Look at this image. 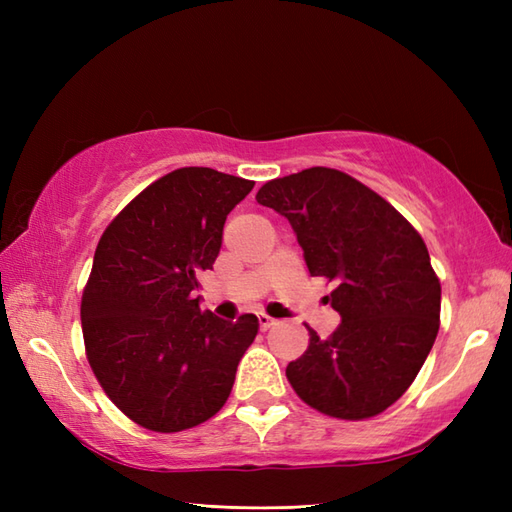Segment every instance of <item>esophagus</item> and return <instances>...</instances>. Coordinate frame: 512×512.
I'll return each instance as SVG.
<instances>
[{
	"instance_id": "obj_1",
	"label": "esophagus",
	"mask_w": 512,
	"mask_h": 512,
	"mask_svg": "<svg viewBox=\"0 0 512 512\" xmlns=\"http://www.w3.org/2000/svg\"><path fill=\"white\" fill-rule=\"evenodd\" d=\"M257 321H259V328H262V330H268V328H273V325H275V319H270L268 314H259Z\"/></svg>"
}]
</instances>
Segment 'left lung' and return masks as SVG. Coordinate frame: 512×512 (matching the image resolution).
<instances>
[{"mask_svg": "<svg viewBox=\"0 0 512 512\" xmlns=\"http://www.w3.org/2000/svg\"><path fill=\"white\" fill-rule=\"evenodd\" d=\"M257 202L290 222L312 277L341 314L330 339L288 363L292 389L341 420L385 411L418 376L440 328V281L429 250L394 206L343 171L312 167L266 182Z\"/></svg>", "mask_w": 512, "mask_h": 512, "instance_id": "left-lung-1", "label": "left lung"}]
</instances>
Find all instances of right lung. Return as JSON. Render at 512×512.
<instances>
[{
	"label": "right lung",
	"mask_w": 512,
	"mask_h": 512,
	"mask_svg": "<svg viewBox=\"0 0 512 512\" xmlns=\"http://www.w3.org/2000/svg\"><path fill=\"white\" fill-rule=\"evenodd\" d=\"M255 182L184 167L136 195L105 228L83 290L88 361L127 418L173 433L209 420L231 394L259 321L200 310L202 270L220 255L226 215Z\"/></svg>",
	"instance_id": "add662e5"
}]
</instances>
